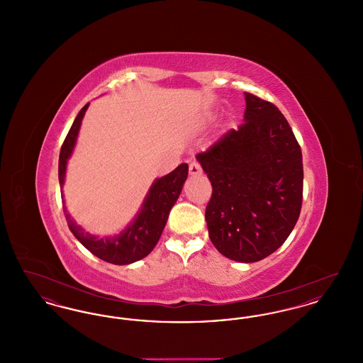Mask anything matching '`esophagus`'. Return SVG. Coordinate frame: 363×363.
<instances>
[{"mask_svg": "<svg viewBox=\"0 0 363 363\" xmlns=\"http://www.w3.org/2000/svg\"><path fill=\"white\" fill-rule=\"evenodd\" d=\"M203 173V169H201V166H200V163H197V162H193V163H190L189 166V174L190 175H199V174Z\"/></svg>", "mask_w": 363, "mask_h": 363, "instance_id": "esophagus-1", "label": "esophagus"}]
</instances>
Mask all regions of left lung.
<instances>
[{
	"instance_id": "obj_1",
	"label": "left lung",
	"mask_w": 363,
	"mask_h": 363,
	"mask_svg": "<svg viewBox=\"0 0 363 363\" xmlns=\"http://www.w3.org/2000/svg\"><path fill=\"white\" fill-rule=\"evenodd\" d=\"M245 122L196 156L212 185L209 240L227 259L268 257L293 231L303 196L301 147L271 102L245 92Z\"/></svg>"
}]
</instances>
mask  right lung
<instances>
[{
	"label": "right lung",
	"instance_id": "obj_1",
	"mask_svg": "<svg viewBox=\"0 0 363 363\" xmlns=\"http://www.w3.org/2000/svg\"><path fill=\"white\" fill-rule=\"evenodd\" d=\"M88 104H86L79 111L61 147L58 160V179L61 188L65 179L67 162L76 144V138L79 135V129L88 108ZM188 164L182 163L172 173L156 179L150 189L138 218L126 230H123L120 235L114 238H98L95 235L88 234L80 225H76V222L70 218L67 208L64 206L62 208L70 231L92 255H95L96 257L104 259L106 262L125 265L144 259L152 252L162 235V231L167 223L169 213L178 196L181 194L184 182L188 178ZM61 196L64 199V194Z\"/></svg>",
	"mask_w": 363,
	"mask_h": 363
}]
</instances>
